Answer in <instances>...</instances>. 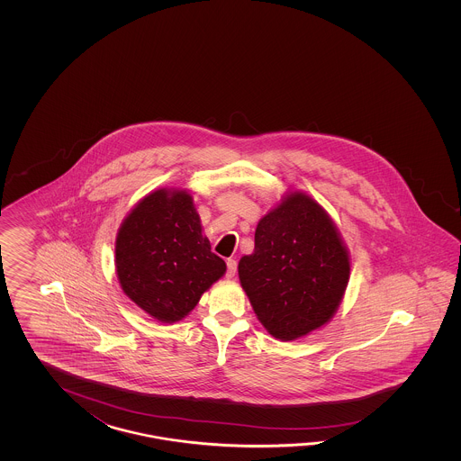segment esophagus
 I'll return each mask as SVG.
<instances>
[{
    "instance_id": "obj_1",
    "label": "esophagus",
    "mask_w": 461,
    "mask_h": 461,
    "mask_svg": "<svg viewBox=\"0 0 461 461\" xmlns=\"http://www.w3.org/2000/svg\"><path fill=\"white\" fill-rule=\"evenodd\" d=\"M237 272V262L234 258H227V278H234Z\"/></svg>"
}]
</instances>
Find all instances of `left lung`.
Returning a JSON list of instances; mask_svg holds the SVG:
<instances>
[{"label": "left lung", "mask_w": 461, "mask_h": 461, "mask_svg": "<svg viewBox=\"0 0 461 461\" xmlns=\"http://www.w3.org/2000/svg\"><path fill=\"white\" fill-rule=\"evenodd\" d=\"M239 280L258 321L280 341L330 323L343 302L351 255L331 216L303 191H288L255 229Z\"/></svg>", "instance_id": "1"}]
</instances>
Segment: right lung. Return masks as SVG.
Returning a JSON list of instances; mask_svg holds the SVG:
<instances>
[{
    "label": "right lung",
    "mask_w": 461,
    "mask_h": 461,
    "mask_svg": "<svg viewBox=\"0 0 461 461\" xmlns=\"http://www.w3.org/2000/svg\"><path fill=\"white\" fill-rule=\"evenodd\" d=\"M203 232L191 193L176 187L148 193L118 227V284L157 321L173 324L186 318L226 274V262L211 252Z\"/></svg>",
    "instance_id": "obj_1"
}]
</instances>
